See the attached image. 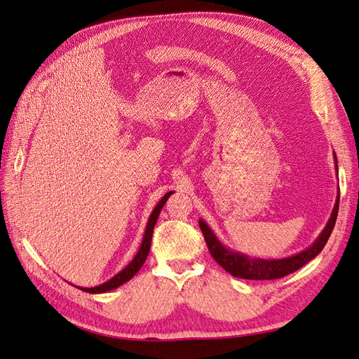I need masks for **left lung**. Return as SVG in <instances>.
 Instances as JSON below:
<instances>
[{"label":"left lung","instance_id":"obj_1","mask_svg":"<svg viewBox=\"0 0 359 359\" xmlns=\"http://www.w3.org/2000/svg\"><path fill=\"white\" fill-rule=\"evenodd\" d=\"M334 161H335V171H337L339 175L337 158H335V154H334ZM339 200H340V191L337 194V198H335L334 209L331 212L328 222L325 228L320 231L318 238L304 250L295 253V255L279 258V259L255 258V257L246 255V253L229 249L217 238V236L213 233V229L207 225V222H204L203 219H200L198 224L204 234L207 248L210 250V255L225 271H228L234 277H240V279L273 280V279H280V277H285L287 274L297 271L309 261H311L315 257L319 255L323 246L327 245V241L332 233V228L335 225V219H337V213H339Z\"/></svg>","mask_w":359,"mask_h":359}]
</instances>
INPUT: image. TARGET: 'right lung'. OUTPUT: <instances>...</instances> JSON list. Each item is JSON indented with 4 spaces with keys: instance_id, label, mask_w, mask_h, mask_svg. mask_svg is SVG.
Masks as SVG:
<instances>
[{
    "instance_id": "obj_1",
    "label": "right lung",
    "mask_w": 359,
    "mask_h": 359,
    "mask_svg": "<svg viewBox=\"0 0 359 359\" xmlns=\"http://www.w3.org/2000/svg\"><path fill=\"white\" fill-rule=\"evenodd\" d=\"M171 194H172V191L167 192L163 196V198L159 200V203L155 205V209L152 210V213H150L147 225H146V229H144V234H143L142 245H140V248H138L135 257L131 259V262L126 265L125 269H122L118 274H114L111 279H109L107 282H104V283H101L98 286H92V287L77 286L79 289H82V291L89 292V294H102V292H107V291H113V289H116L121 285H123V283H126V282L133 279V277L137 274V271L143 267V264H144V261H146V258L149 255L150 243H152V234H154V228H155L156 221H158V216H159L161 210H163V207L167 203L168 196Z\"/></svg>"
}]
</instances>
